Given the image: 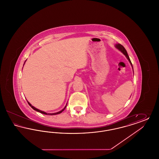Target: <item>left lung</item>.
Here are the masks:
<instances>
[{
  "label": "left lung",
  "instance_id": "1",
  "mask_svg": "<svg viewBox=\"0 0 159 159\" xmlns=\"http://www.w3.org/2000/svg\"><path fill=\"white\" fill-rule=\"evenodd\" d=\"M116 47L117 48V49H119L120 51H121L122 53H123L125 56H126V57L128 58V60L130 62V64H131V66H132V62H131V61L130 60V58H129V57L128 54L127 53V51H126V50L125 49V48L123 46L120 45V44H119V43H118V44H117L116 45Z\"/></svg>",
  "mask_w": 159,
  "mask_h": 159
}]
</instances>
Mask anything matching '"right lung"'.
I'll list each match as a JSON object with an SVG mask.
<instances>
[{
    "label": "right lung",
    "instance_id": "1",
    "mask_svg": "<svg viewBox=\"0 0 159 159\" xmlns=\"http://www.w3.org/2000/svg\"><path fill=\"white\" fill-rule=\"evenodd\" d=\"M28 102V104H29V106H30L33 109V110H36V111H38V112H39V113H41L43 114H46V115H55V114H60L61 113H62L64 110V109L66 108V106H67V105H66V106L64 107V108H63L61 111H58V112H57V113H45V112H44V111H41V110H39V109H38V108H36L35 107H34L33 106H31V105L30 104L29 102Z\"/></svg>",
    "mask_w": 159,
    "mask_h": 159
}]
</instances>
